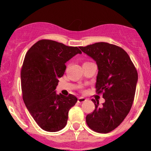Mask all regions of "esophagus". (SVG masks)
Returning a JSON list of instances; mask_svg holds the SVG:
<instances>
[{
  "label": "esophagus",
  "instance_id": "esophagus-1",
  "mask_svg": "<svg viewBox=\"0 0 151 151\" xmlns=\"http://www.w3.org/2000/svg\"><path fill=\"white\" fill-rule=\"evenodd\" d=\"M86 99L83 98V97H80V98L78 99V103H83V102H85V101H86Z\"/></svg>",
  "mask_w": 151,
  "mask_h": 151
}]
</instances>
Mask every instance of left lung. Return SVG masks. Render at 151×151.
I'll return each mask as SVG.
<instances>
[{"mask_svg": "<svg viewBox=\"0 0 151 151\" xmlns=\"http://www.w3.org/2000/svg\"><path fill=\"white\" fill-rule=\"evenodd\" d=\"M80 49L96 62V88L105 100L100 105L99 100L92 99L95 109L87 115L86 123L95 132L108 133L123 122L132 108L137 71L127 52L116 45L98 42Z\"/></svg>", "mask_w": 151, "mask_h": 151, "instance_id": "8db88e82", "label": "left lung"}]
</instances>
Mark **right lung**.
Masks as SVG:
<instances>
[{"label": "right lung", "instance_id": "1", "mask_svg": "<svg viewBox=\"0 0 151 151\" xmlns=\"http://www.w3.org/2000/svg\"><path fill=\"white\" fill-rule=\"evenodd\" d=\"M81 53L77 47L43 39L34 44L25 55L21 70L22 99L43 130L55 132L66 126L68 111L77 99L72 94H58L55 89L58 78L66 68L65 63Z\"/></svg>", "mask_w": 151, "mask_h": 151}]
</instances>
